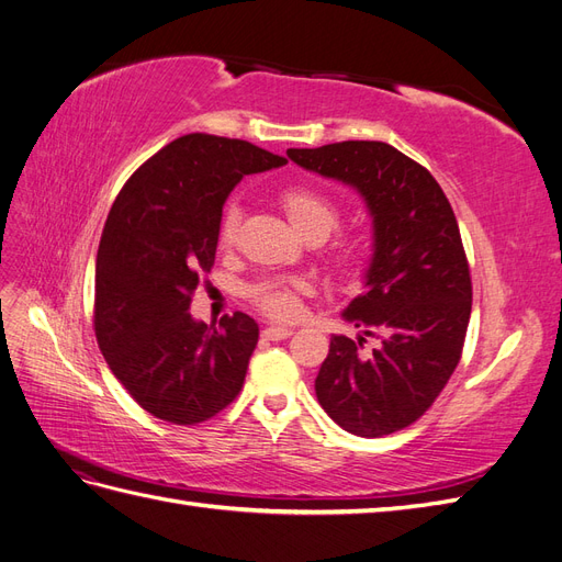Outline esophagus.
<instances>
[{
  "label": "esophagus",
  "mask_w": 562,
  "mask_h": 562,
  "mask_svg": "<svg viewBox=\"0 0 562 562\" xmlns=\"http://www.w3.org/2000/svg\"><path fill=\"white\" fill-rule=\"evenodd\" d=\"M293 335L291 328H281V326H269L262 330L265 339H271V342H279V339H288Z\"/></svg>",
  "instance_id": "esophagus-1"
}]
</instances>
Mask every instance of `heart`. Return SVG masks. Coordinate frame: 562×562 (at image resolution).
<instances>
[{"instance_id": "heart-1", "label": "heart", "mask_w": 562, "mask_h": 562, "mask_svg": "<svg viewBox=\"0 0 562 562\" xmlns=\"http://www.w3.org/2000/svg\"><path fill=\"white\" fill-rule=\"evenodd\" d=\"M279 203L285 211L288 220L295 225V229L307 236L310 241H321L339 225V209L337 203L323 194L316 187L310 184H285L279 190ZM241 225V209L239 203H227V209L220 217L217 239L220 246H232L236 241ZM323 258L330 267L333 274L339 279H353L363 269L368 260V248L351 234H339L323 250ZM310 291L307 281L302 279H267L255 283L248 297L265 316L274 321H293L302 312V295Z\"/></svg>"}]
</instances>
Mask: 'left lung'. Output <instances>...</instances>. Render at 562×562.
<instances>
[{
	"label": "left lung",
	"instance_id": "left-lung-1",
	"mask_svg": "<svg viewBox=\"0 0 562 562\" xmlns=\"http://www.w3.org/2000/svg\"><path fill=\"white\" fill-rule=\"evenodd\" d=\"M288 157L356 187L375 223L368 288L345 318L380 347L333 335L318 403L349 434L401 431L429 411L462 359L473 291L454 211L427 168L386 143L345 140Z\"/></svg>",
	"mask_w": 562,
	"mask_h": 562
}]
</instances>
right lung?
<instances>
[{"instance_id": "right-lung-1", "label": "right lung", "mask_w": 562, "mask_h": 562, "mask_svg": "<svg viewBox=\"0 0 562 562\" xmlns=\"http://www.w3.org/2000/svg\"><path fill=\"white\" fill-rule=\"evenodd\" d=\"M285 161L246 140L190 133L114 199L95 260L93 330L114 378L149 415L194 427L239 396L258 323L236 312L209 328L187 310L215 262L227 194Z\"/></svg>"}]
</instances>
